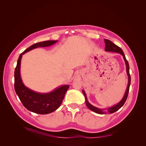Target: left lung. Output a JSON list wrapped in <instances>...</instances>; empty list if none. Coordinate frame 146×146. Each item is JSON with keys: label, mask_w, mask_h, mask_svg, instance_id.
Instances as JSON below:
<instances>
[{"label": "left lung", "mask_w": 146, "mask_h": 146, "mask_svg": "<svg viewBox=\"0 0 146 146\" xmlns=\"http://www.w3.org/2000/svg\"><path fill=\"white\" fill-rule=\"evenodd\" d=\"M104 41H105V51L119 53V54H121L123 56V60H124V61H125V65H126V71H127V76H128V85H127V90H126V91H125V93L124 94V96L123 97V98L122 99V100L120 102H119L117 104L113 106V107H110V108H107V112H108L109 113H113L116 112V111H117V110L120 109L125 102V101L127 99L128 94H129V88H130V82H131V77H130V72H129V62H128V61L126 60L125 56L124 54H123L122 50L119 46H117V45L115 44H114L113 42H112L111 41L108 40V39H104ZM82 91H83V93L84 96H85L86 105V106H87L88 108L91 110V111H94V112L98 113V114H104L107 113V112L105 111V109L98 108L94 107V106H92L91 104H90L89 103V102L88 101L85 92L84 91V90H83Z\"/></svg>", "instance_id": "left-lung-1"}]
</instances>
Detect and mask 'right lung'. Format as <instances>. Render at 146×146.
I'll use <instances>...</instances> for the list:
<instances>
[{
  "label": "right lung",
  "mask_w": 146,
  "mask_h": 146,
  "mask_svg": "<svg viewBox=\"0 0 146 146\" xmlns=\"http://www.w3.org/2000/svg\"><path fill=\"white\" fill-rule=\"evenodd\" d=\"M57 41H46L34 44L20 54L15 70V90L24 107L29 111L40 114L52 113L58 108L64 99L69 85H62L48 93H39L29 89L22 81L20 74L23 55L35 48L50 46Z\"/></svg>",
  "instance_id": "obj_1"
}]
</instances>
